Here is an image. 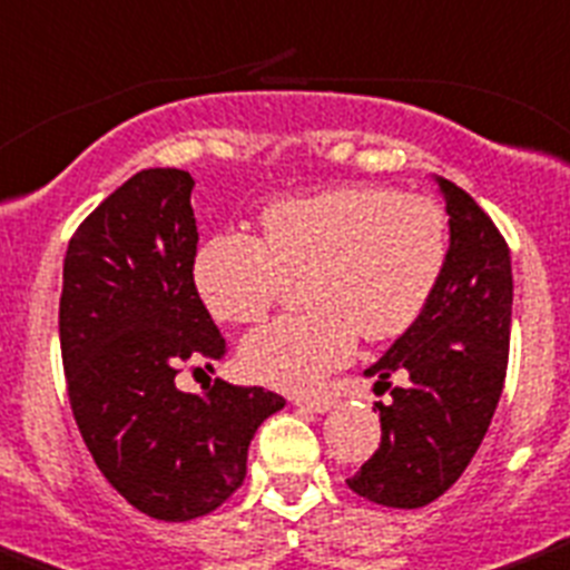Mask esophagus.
<instances>
[{
    "mask_svg": "<svg viewBox=\"0 0 570 570\" xmlns=\"http://www.w3.org/2000/svg\"><path fill=\"white\" fill-rule=\"evenodd\" d=\"M295 405H301V409H309V411H315V414H322V411H327L330 405H333V396H327V394H315V396H295Z\"/></svg>",
    "mask_w": 570,
    "mask_h": 570,
    "instance_id": "obj_1",
    "label": "esophagus"
}]
</instances>
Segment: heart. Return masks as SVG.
<instances>
[{
  "mask_svg": "<svg viewBox=\"0 0 570 570\" xmlns=\"http://www.w3.org/2000/svg\"><path fill=\"white\" fill-rule=\"evenodd\" d=\"M449 228L429 196L344 185L261 212V237L226 228L194 255V286L214 318L252 324L304 277L309 304L255 330L240 365L272 389H315L356 347L394 338L429 307L446 266Z\"/></svg>",
  "mask_w": 570,
  "mask_h": 570,
  "instance_id": "1",
  "label": "heart"
}]
</instances>
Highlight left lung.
<instances>
[{"label": "left lung", "mask_w": 570, "mask_h": 570, "mask_svg": "<svg viewBox=\"0 0 570 570\" xmlns=\"http://www.w3.org/2000/svg\"><path fill=\"white\" fill-rule=\"evenodd\" d=\"M449 214L446 266L417 322L365 371L376 391L382 440L347 478L382 507L432 504L455 484L481 446L499 405L510 351V248L481 205L438 176Z\"/></svg>", "instance_id": "obj_1"}]
</instances>
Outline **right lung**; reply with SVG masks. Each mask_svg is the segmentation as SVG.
Wrapping results in <instances>:
<instances>
[{
    "mask_svg": "<svg viewBox=\"0 0 570 570\" xmlns=\"http://www.w3.org/2000/svg\"><path fill=\"white\" fill-rule=\"evenodd\" d=\"M188 170L150 167L71 234L60 295V353L75 423L98 470L136 510L188 521L246 478L248 443L284 396L214 380L176 389L185 365L226 356L194 286Z\"/></svg>",
    "mask_w": 570,
    "mask_h": 570,
    "instance_id": "1",
    "label": "right lung"
}]
</instances>
